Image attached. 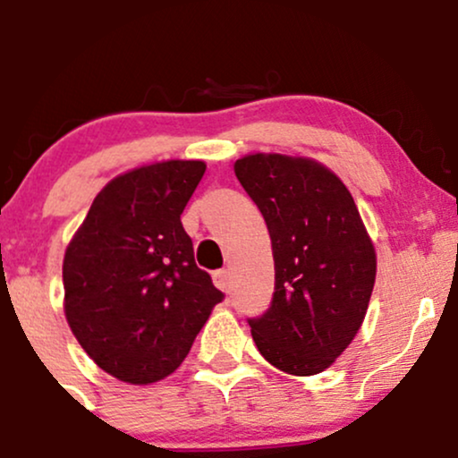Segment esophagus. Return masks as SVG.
I'll list each match as a JSON object with an SVG mask.
<instances>
[{
    "mask_svg": "<svg viewBox=\"0 0 458 458\" xmlns=\"http://www.w3.org/2000/svg\"><path fill=\"white\" fill-rule=\"evenodd\" d=\"M213 280H215V286L222 288V291H228V288H230V271L228 269L215 271Z\"/></svg>",
    "mask_w": 458,
    "mask_h": 458,
    "instance_id": "1",
    "label": "esophagus"
}]
</instances>
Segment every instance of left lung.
<instances>
[{
  "instance_id": "left-lung-1",
  "label": "left lung",
  "mask_w": 458,
  "mask_h": 458,
  "mask_svg": "<svg viewBox=\"0 0 458 458\" xmlns=\"http://www.w3.org/2000/svg\"><path fill=\"white\" fill-rule=\"evenodd\" d=\"M234 174L269 228L276 291L247 318L260 355L288 375L323 372L364 323L377 256L353 196L312 159L247 155Z\"/></svg>"
}]
</instances>
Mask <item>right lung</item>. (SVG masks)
Wrapping results in <instances>:
<instances>
[{
    "label": "right lung",
    "mask_w": 458,
    "mask_h": 458,
    "mask_svg": "<svg viewBox=\"0 0 458 458\" xmlns=\"http://www.w3.org/2000/svg\"><path fill=\"white\" fill-rule=\"evenodd\" d=\"M204 170L176 159L114 178L66 247L68 325L94 364L124 383L172 375L224 299L181 224Z\"/></svg>",
    "instance_id": "right-lung-1"
}]
</instances>
